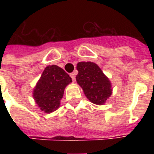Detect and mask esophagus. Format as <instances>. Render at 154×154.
Masks as SVG:
<instances>
[{
    "instance_id": "1",
    "label": "esophagus",
    "mask_w": 154,
    "mask_h": 154,
    "mask_svg": "<svg viewBox=\"0 0 154 154\" xmlns=\"http://www.w3.org/2000/svg\"><path fill=\"white\" fill-rule=\"evenodd\" d=\"M75 75H76L75 74V72H72V73H70V77H71V78H72V80L73 81V82L75 81V77H76Z\"/></svg>"
}]
</instances>
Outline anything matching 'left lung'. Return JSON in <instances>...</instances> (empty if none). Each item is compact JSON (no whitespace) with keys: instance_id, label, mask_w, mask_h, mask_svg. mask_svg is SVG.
Masks as SVG:
<instances>
[{"instance_id":"1","label":"left lung","mask_w":154,"mask_h":154,"mask_svg":"<svg viewBox=\"0 0 154 154\" xmlns=\"http://www.w3.org/2000/svg\"><path fill=\"white\" fill-rule=\"evenodd\" d=\"M77 83L91 102L102 105L112 94L111 84L101 69L94 62H79L77 65Z\"/></svg>"}]
</instances>
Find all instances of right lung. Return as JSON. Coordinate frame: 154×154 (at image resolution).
<instances>
[{"label": "right lung", "instance_id": "obj_1", "mask_svg": "<svg viewBox=\"0 0 154 154\" xmlns=\"http://www.w3.org/2000/svg\"><path fill=\"white\" fill-rule=\"evenodd\" d=\"M70 82L71 77L63 69L54 65L47 66L33 91L38 107L45 112L55 111L60 106L65 86Z\"/></svg>", "mask_w": 154, "mask_h": 154}]
</instances>
